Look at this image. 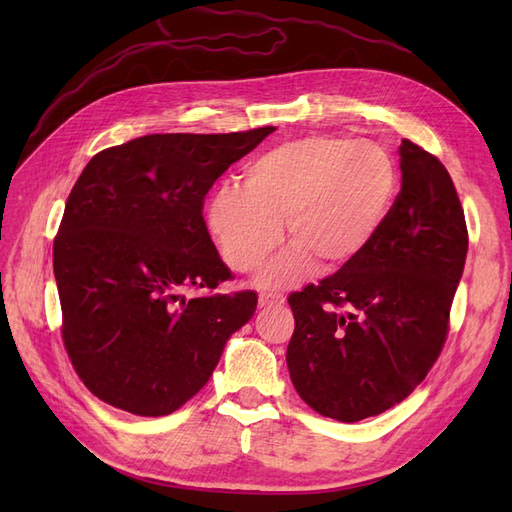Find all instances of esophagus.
Here are the masks:
<instances>
[{"label":"esophagus","mask_w":512,"mask_h":512,"mask_svg":"<svg viewBox=\"0 0 512 512\" xmlns=\"http://www.w3.org/2000/svg\"><path fill=\"white\" fill-rule=\"evenodd\" d=\"M273 305H284V297H273V294H260V297H258V307L260 309H269Z\"/></svg>","instance_id":"obj_1"}]
</instances>
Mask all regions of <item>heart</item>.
<instances>
[{
	"instance_id": "obj_1",
	"label": "heart",
	"mask_w": 512,
	"mask_h": 512,
	"mask_svg": "<svg viewBox=\"0 0 512 512\" xmlns=\"http://www.w3.org/2000/svg\"><path fill=\"white\" fill-rule=\"evenodd\" d=\"M399 168L386 149L337 136H307L260 153L245 185L220 183L207 226L232 271H252L282 241L292 245L260 271L256 284L284 290L318 262L322 271L359 258L389 218Z\"/></svg>"
}]
</instances>
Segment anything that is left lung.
<instances>
[{"instance_id":"8db88e82","label":"left lung","mask_w":512,"mask_h":512,"mask_svg":"<svg viewBox=\"0 0 512 512\" xmlns=\"http://www.w3.org/2000/svg\"><path fill=\"white\" fill-rule=\"evenodd\" d=\"M401 192L367 250L292 292L286 363L309 408L342 423L382 414L427 376L444 346L468 230L444 164L401 141Z\"/></svg>"}]
</instances>
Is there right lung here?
<instances>
[{"label":"right lung","mask_w":512,"mask_h":512,"mask_svg":"<svg viewBox=\"0 0 512 512\" xmlns=\"http://www.w3.org/2000/svg\"><path fill=\"white\" fill-rule=\"evenodd\" d=\"M275 128L147 134L100 151L68 196L53 245L64 346L87 389L138 416H166L211 378L256 292L200 294L232 273L203 220L224 170Z\"/></svg>","instance_id":"obj_1"}]
</instances>
